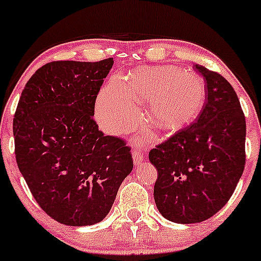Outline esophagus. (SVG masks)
Returning <instances> with one entry per match:
<instances>
[{"mask_svg":"<svg viewBox=\"0 0 261 261\" xmlns=\"http://www.w3.org/2000/svg\"><path fill=\"white\" fill-rule=\"evenodd\" d=\"M133 159L136 165H140L143 161V151L141 150V148H136L133 150Z\"/></svg>","mask_w":261,"mask_h":261,"instance_id":"obj_1","label":"esophagus"}]
</instances>
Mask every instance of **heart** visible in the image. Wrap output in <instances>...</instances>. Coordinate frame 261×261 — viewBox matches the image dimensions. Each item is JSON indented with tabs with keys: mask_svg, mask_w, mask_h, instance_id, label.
Listing matches in <instances>:
<instances>
[{
	"mask_svg": "<svg viewBox=\"0 0 261 261\" xmlns=\"http://www.w3.org/2000/svg\"><path fill=\"white\" fill-rule=\"evenodd\" d=\"M202 75L173 66L142 68L124 79L113 77L96 102V118L111 135H119L137 121L136 103H147V121L163 131H177L199 117L206 102Z\"/></svg>",
	"mask_w": 261,
	"mask_h": 261,
	"instance_id": "heart-1",
	"label": "heart"
}]
</instances>
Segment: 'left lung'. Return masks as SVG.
<instances>
[{
	"mask_svg": "<svg viewBox=\"0 0 261 261\" xmlns=\"http://www.w3.org/2000/svg\"><path fill=\"white\" fill-rule=\"evenodd\" d=\"M207 87L196 121L149 151L158 170L154 200L161 216L201 223L225 206L246 164V118L231 84L201 65Z\"/></svg>",
	"mask_w": 261,
	"mask_h": 261,
	"instance_id": "8db88e82",
	"label": "left lung"
}]
</instances>
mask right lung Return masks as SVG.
I'll return each mask as SVG.
<instances>
[{
    "mask_svg": "<svg viewBox=\"0 0 261 261\" xmlns=\"http://www.w3.org/2000/svg\"><path fill=\"white\" fill-rule=\"evenodd\" d=\"M113 62H49L29 79L16 107V164L39 207L65 225L101 222L133 171L126 142L105 136L94 120Z\"/></svg>",
    "mask_w": 261,
    "mask_h": 261,
    "instance_id": "right-lung-1",
    "label": "right lung"
}]
</instances>
